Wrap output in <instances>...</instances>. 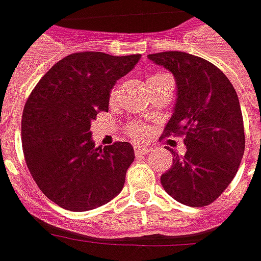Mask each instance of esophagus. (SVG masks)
Listing matches in <instances>:
<instances>
[{"mask_svg": "<svg viewBox=\"0 0 261 261\" xmlns=\"http://www.w3.org/2000/svg\"><path fill=\"white\" fill-rule=\"evenodd\" d=\"M134 149H135L136 155H144V154H146V152H149V151H151V146L135 145V146H134Z\"/></svg>", "mask_w": 261, "mask_h": 261, "instance_id": "obj_1", "label": "esophagus"}]
</instances>
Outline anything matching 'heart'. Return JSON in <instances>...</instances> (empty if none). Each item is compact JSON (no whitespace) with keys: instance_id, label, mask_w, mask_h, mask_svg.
<instances>
[{"instance_id":"obj_1","label":"heart","mask_w":261,"mask_h":261,"mask_svg":"<svg viewBox=\"0 0 261 261\" xmlns=\"http://www.w3.org/2000/svg\"><path fill=\"white\" fill-rule=\"evenodd\" d=\"M161 75H164V74H155V75H152L151 78H156V76ZM151 78H149V80H151ZM113 95H115V93H112V98H113ZM129 134L134 136V138H136V139H142V138L146 135V129L141 125H132L130 126V129H129Z\"/></svg>"}]
</instances>
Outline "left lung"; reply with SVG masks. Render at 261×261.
I'll return each instance as SVG.
<instances>
[{
	"label": "left lung",
	"mask_w": 261,
	"mask_h": 261,
	"mask_svg": "<svg viewBox=\"0 0 261 261\" xmlns=\"http://www.w3.org/2000/svg\"><path fill=\"white\" fill-rule=\"evenodd\" d=\"M148 59L174 76L177 97L166 135H185L187 149L183 156L168 149L173 166L161 175V185L183 205H209L232 181L244 155L237 91L219 68L199 56L171 50Z\"/></svg>",
	"instance_id": "left-lung-1"
}]
</instances>
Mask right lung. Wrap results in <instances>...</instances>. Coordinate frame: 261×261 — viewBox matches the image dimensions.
<instances>
[{"label":"right lung","mask_w":261,"mask_h":261,"mask_svg":"<svg viewBox=\"0 0 261 261\" xmlns=\"http://www.w3.org/2000/svg\"><path fill=\"white\" fill-rule=\"evenodd\" d=\"M141 55H68L52 66L27 98L21 142L29 171L43 195L72 212L106 205L123 189L135 160L129 142L95 148L91 122L109 110L116 81Z\"/></svg>","instance_id":"right-lung-1"}]
</instances>
